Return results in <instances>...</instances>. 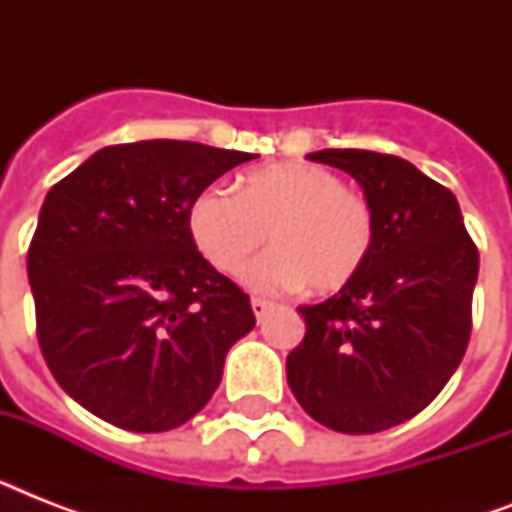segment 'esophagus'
I'll list each match as a JSON object with an SVG mask.
<instances>
[{
  "instance_id": "34e87169",
  "label": "esophagus",
  "mask_w": 512,
  "mask_h": 512,
  "mask_svg": "<svg viewBox=\"0 0 512 512\" xmlns=\"http://www.w3.org/2000/svg\"><path fill=\"white\" fill-rule=\"evenodd\" d=\"M273 308L271 300H263V297H252V311H255L257 321H263V316Z\"/></svg>"
}]
</instances>
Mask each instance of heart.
Masks as SVG:
<instances>
[{
    "label": "heart",
    "mask_w": 512,
    "mask_h": 512,
    "mask_svg": "<svg viewBox=\"0 0 512 512\" xmlns=\"http://www.w3.org/2000/svg\"><path fill=\"white\" fill-rule=\"evenodd\" d=\"M188 228L220 273H239L271 233V255L247 273L260 292L300 284L327 295L364 268L374 244V209L361 191L316 164H276L249 172L241 193L215 183L191 201Z\"/></svg>",
    "instance_id": "obj_1"
}]
</instances>
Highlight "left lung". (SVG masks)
<instances>
[{
  "label": "left lung",
  "instance_id": "1",
  "mask_svg": "<svg viewBox=\"0 0 512 512\" xmlns=\"http://www.w3.org/2000/svg\"><path fill=\"white\" fill-rule=\"evenodd\" d=\"M348 172L374 209L364 268L319 305H300L305 337L287 380L313 420L380 433L412 420L444 390L473 329L478 247L454 193L414 164L358 148L308 156Z\"/></svg>",
  "mask_w": 512,
  "mask_h": 512
}]
</instances>
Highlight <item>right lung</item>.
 I'll list each match as a JSON object with an SVG mask.
<instances>
[{
    "instance_id": "add662e5",
    "label": "right lung",
    "mask_w": 512,
    "mask_h": 512,
    "mask_svg": "<svg viewBox=\"0 0 512 512\" xmlns=\"http://www.w3.org/2000/svg\"><path fill=\"white\" fill-rule=\"evenodd\" d=\"M255 159L188 140L100 148L55 183L28 247L36 340L58 385L100 420L162 433L204 409L249 295L204 260L188 209Z\"/></svg>"
}]
</instances>
